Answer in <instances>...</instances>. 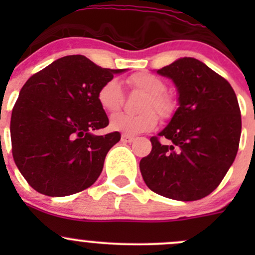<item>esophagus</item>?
<instances>
[{"instance_id": "obj_1", "label": "esophagus", "mask_w": 255, "mask_h": 255, "mask_svg": "<svg viewBox=\"0 0 255 255\" xmlns=\"http://www.w3.org/2000/svg\"><path fill=\"white\" fill-rule=\"evenodd\" d=\"M121 139H122V142L125 143L134 142V137H132V135H127V134H122V138H121Z\"/></svg>"}]
</instances>
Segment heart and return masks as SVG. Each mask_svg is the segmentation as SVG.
Listing matches in <instances>:
<instances>
[{
    "label": "heart",
    "instance_id": "b5f03b06",
    "mask_svg": "<svg viewBox=\"0 0 255 255\" xmlns=\"http://www.w3.org/2000/svg\"><path fill=\"white\" fill-rule=\"evenodd\" d=\"M128 82L130 86L146 95L140 106L143 112L139 115H127V113L113 115L110 121V127L112 130L127 135H137L149 132L156 127L158 116L153 112L154 111L163 118H169L173 115L175 104L171 97L163 94L165 91V84L163 80L153 74L137 73L128 79ZM97 101L101 109L106 112L118 111L123 102V94L120 82L116 79L105 82L97 92Z\"/></svg>",
    "mask_w": 255,
    "mask_h": 255
}]
</instances>
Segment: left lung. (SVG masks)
<instances>
[{"instance_id":"1","label":"left lung","mask_w":255,"mask_h":255,"mask_svg":"<svg viewBox=\"0 0 255 255\" xmlns=\"http://www.w3.org/2000/svg\"><path fill=\"white\" fill-rule=\"evenodd\" d=\"M156 73L173 80L179 107L158 137L150 138L151 151L140 160V173L161 196L200 200L220 185L237 155V96L227 80L195 58H180Z\"/></svg>"}]
</instances>
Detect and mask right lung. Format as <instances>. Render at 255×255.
<instances>
[{
    "label": "right lung",
    "mask_w": 255,
    "mask_h": 255,
    "mask_svg": "<svg viewBox=\"0 0 255 255\" xmlns=\"http://www.w3.org/2000/svg\"><path fill=\"white\" fill-rule=\"evenodd\" d=\"M126 69H105L84 55H68L27 80L12 110L14 163L43 195L68 196L91 186L101 174L118 132L97 101L100 87Z\"/></svg>",
    "instance_id": "right-lung-1"
}]
</instances>
